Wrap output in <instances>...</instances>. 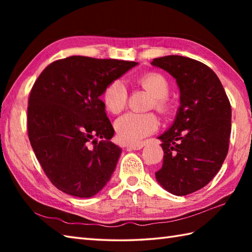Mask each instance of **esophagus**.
I'll use <instances>...</instances> for the list:
<instances>
[{
	"label": "esophagus",
	"instance_id": "1",
	"mask_svg": "<svg viewBox=\"0 0 252 252\" xmlns=\"http://www.w3.org/2000/svg\"><path fill=\"white\" fill-rule=\"evenodd\" d=\"M144 146V143H137V144H132V145H127V148L131 149V151H138V149H142Z\"/></svg>",
	"mask_w": 252,
	"mask_h": 252
}]
</instances>
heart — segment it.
I'll return each mask as SVG.
<instances>
[{"mask_svg": "<svg viewBox=\"0 0 252 252\" xmlns=\"http://www.w3.org/2000/svg\"><path fill=\"white\" fill-rule=\"evenodd\" d=\"M138 84L151 94L154 100L152 106L162 115H168L172 110V104L168 99L170 94V83L163 74L149 72L137 80ZM104 105L107 111L112 115H118L125 109L127 93L125 85L119 80L110 82L105 88L103 95ZM159 121L152 112L148 114H135L129 112L123 115L115 123L117 137L126 144H137L143 138L151 135L158 129Z\"/></svg>", "mask_w": 252, "mask_h": 252, "instance_id": "obj_1", "label": "heart"}]
</instances>
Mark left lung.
Instances as JSON below:
<instances>
[{"label": "left lung", "mask_w": 252, "mask_h": 252, "mask_svg": "<svg viewBox=\"0 0 252 252\" xmlns=\"http://www.w3.org/2000/svg\"><path fill=\"white\" fill-rule=\"evenodd\" d=\"M180 88L181 106L170 129L158 138L163 149L158 183L176 196L202 189L221 169L228 152L232 109L223 85L205 63L189 57L155 58Z\"/></svg>", "instance_id": "8db88e82"}]
</instances>
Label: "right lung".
I'll return each mask as SVG.
<instances>
[{
	"mask_svg": "<svg viewBox=\"0 0 252 252\" xmlns=\"http://www.w3.org/2000/svg\"><path fill=\"white\" fill-rule=\"evenodd\" d=\"M136 65L70 56L50 63L35 80L28 101V136L56 189L89 198L110 180L121 148L110 142L115 130L99 96Z\"/></svg>",
	"mask_w": 252,
	"mask_h": 252,
	"instance_id": "obj_1",
	"label": "right lung"
}]
</instances>
